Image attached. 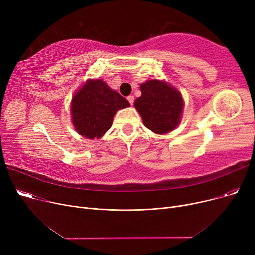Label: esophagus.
Here are the masks:
<instances>
[{
    "label": "esophagus",
    "instance_id": "1",
    "mask_svg": "<svg viewBox=\"0 0 255 255\" xmlns=\"http://www.w3.org/2000/svg\"><path fill=\"white\" fill-rule=\"evenodd\" d=\"M127 100H128V101H129V103L132 105V104H133V102H134V96H132V95L128 96V97H127Z\"/></svg>",
    "mask_w": 255,
    "mask_h": 255
}]
</instances>
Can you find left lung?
<instances>
[{
	"label": "left lung",
	"mask_w": 255,
	"mask_h": 255,
	"mask_svg": "<svg viewBox=\"0 0 255 255\" xmlns=\"http://www.w3.org/2000/svg\"><path fill=\"white\" fill-rule=\"evenodd\" d=\"M140 92L134 107L146 128L157 134H165L180 124L184 102L176 88L161 80L150 79L140 85Z\"/></svg>",
	"instance_id": "1"
}]
</instances>
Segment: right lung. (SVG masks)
Here are the masks:
<instances>
[{
  "label": "right lung",
  "mask_w": 255,
  "mask_h": 255,
  "mask_svg": "<svg viewBox=\"0 0 255 255\" xmlns=\"http://www.w3.org/2000/svg\"><path fill=\"white\" fill-rule=\"evenodd\" d=\"M128 106L127 99L102 79H89L72 98V123L80 135L100 138L112 127L117 112Z\"/></svg>",
  "instance_id": "obj_1"
}]
</instances>
